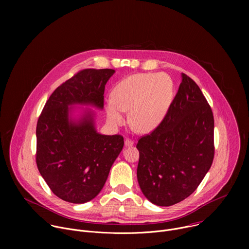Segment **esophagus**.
I'll list each match as a JSON object with an SVG mask.
<instances>
[{
  "label": "esophagus",
  "instance_id": "esophagus-1",
  "mask_svg": "<svg viewBox=\"0 0 249 249\" xmlns=\"http://www.w3.org/2000/svg\"><path fill=\"white\" fill-rule=\"evenodd\" d=\"M133 145H134V141L129 139V138H126V140H125V146L126 147H131Z\"/></svg>",
  "mask_w": 249,
  "mask_h": 249
}]
</instances>
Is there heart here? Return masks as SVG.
I'll return each mask as SVG.
<instances>
[{
    "label": "heart",
    "instance_id": "1",
    "mask_svg": "<svg viewBox=\"0 0 249 249\" xmlns=\"http://www.w3.org/2000/svg\"><path fill=\"white\" fill-rule=\"evenodd\" d=\"M172 97V81L165 74H137L119 82L106 104L108 121L120 126L129 120L140 132H151L164 117Z\"/></svg>",
    "mask_w": 249,
    "mask_h": 249
}]
</instances>
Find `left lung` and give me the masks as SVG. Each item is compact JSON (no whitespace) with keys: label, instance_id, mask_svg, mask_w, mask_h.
I'll use <instances>...</instances> for the list:
<instances>
[{"label":"left lung","instance_id":"left-lung-1","mask_svg":"<svg viewBox=\"0 0 249 249\" xmlns=\"http://www.w3.org/2000/svg\"><path fill=\"white\" fill-rule=\"evenodd\" d=\"M137 149V178L150 202L171 206L197 189L214 160V116L190 77L182 74L164 118L139 139Z\"/></svg>","mask_w":249,"mask_h":249}]
</instances>
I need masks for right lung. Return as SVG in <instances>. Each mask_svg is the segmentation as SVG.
Listing matches in <instances>:
<instances>
[{
	"label": "right lung",
	"instance_id": "1",
	"mask_svg": "<svg viewBox=\"0 0 249 249\" xmlns=\"http://www.w3.org/2000/svg\"><path fill=\"white\" fill-rule=\"evenodd\" d=\"M112 69H85L59 86L46 101L36 126V164L60 199L83 204L103 188L110 168L124 146L121 135H101L87 113L75 123L69 105L103 107L104 89Z\"/></svg>",
	"mask_w": 249,
	"mask_h": 249
}]
</instances>
